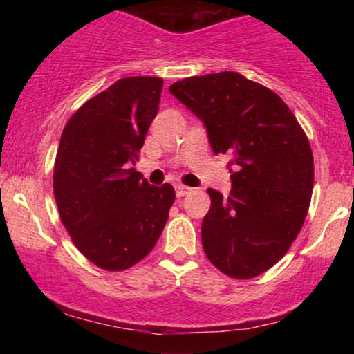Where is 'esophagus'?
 <instances>
[{"label": "esophagus", "mask_w": 354, "mask_h": 354, "mask_svg": "<svg viewBox=\"0 0 354 354\" xmlns=\"http://www.w3.org/2000/svg\"><path fill=\"white\" fill-rule=\"evenodd\" d=\"M174 188H176V196L178 198L186 196V194L193 191V188H189V186H185V185H176V186H174Z\"/></svg>", "instance_id": "34e87169"}]
</instances>
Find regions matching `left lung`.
<instances>
[{
    "instance_id": "1",
    "label": "left lung",
    "mask_w": 354,
    "mask_h": 354,
    "mask_svg": "<svg viewBox=\"0 0 354 354\" xmlns=\"http://www.w3.org/2000/svg\"><path fill=\"white\" fill-rule=\"evenodd\" d=\"M169 91L208 129L214 154L231 156L228 198L208 189L206 256L221 273L250 279L286 254L311 203L315 165L306 133L270 88L234 71L191 76Z\"/></svg>"
}]
</instances>
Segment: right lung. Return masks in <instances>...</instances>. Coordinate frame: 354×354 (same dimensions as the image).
<instances>
[{
  "label": "right lung",
  "instance_id": "obj_1",
  "mask_svg": "<svg viewBox=\"0 0 354 354\" xmlns=\"http://www.w3.org/2000/svg\"><path fill=\"white\" fill-rule=\"evenodd\" d=\"M163 80L121 78L68 120L53 189L80 253L104 271L135 266L156 245L171 205L169 183L151 186L129 168L158 113Z\"/></svg>",
  "mask_w": 354,
  "mask_h": 354
}]
</instances>
